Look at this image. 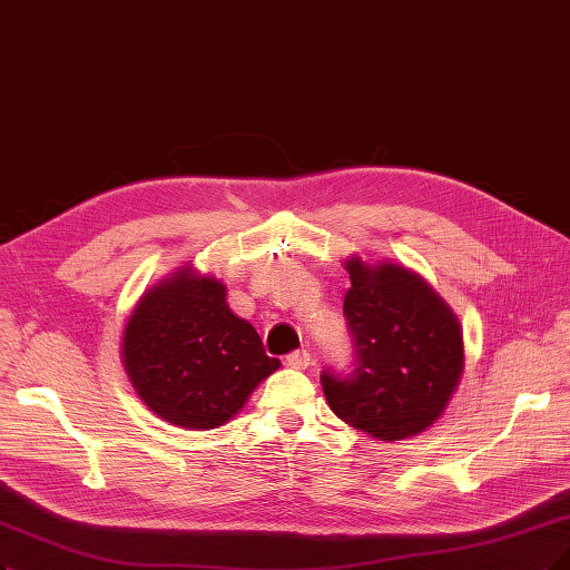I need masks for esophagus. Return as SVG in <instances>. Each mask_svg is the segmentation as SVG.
Wrapping results in <instances>:
<instances>
[{"label": "esophagus", "mask_w": 570, "mask_h": 570, "mask_svg": "<svg viewBox=\"0 0 570 570\" xmlns=\"http://www.w3.org/2000/svg\"><path fill=\"white\" fill-rule=\"evenodd\" d=\"M309 364H312V354L307 350H296L286 356V366L296 371H305Z\"/></svg>", "instance_id": "34e87169"}]
</instances>
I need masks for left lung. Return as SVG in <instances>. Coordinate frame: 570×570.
<instances>
[{
  "mask_svg": "<svg viewBox=\"0 0 570 570\" xmlns=\"http://www.w3.org/2000/svg\"><path fill=\"white\" fill-rule=\"evenodd\" d=\"M343 312L354 341V371H324L331 411L377 441L425 432L444 413L465 368L453 309L415 272L396 263L345 261Z\"/></svg>",
  "mask_w": 570,
  "mask_h": 570,
  "instance_id": "obj_1",
  "label": "left lung"
}]
</instances>
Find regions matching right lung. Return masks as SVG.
I'll use <instances>...</instances> for the list:
<instances>
[{
  "mask_svg": "<svg viewBox=\"0 0 570 570\" xmlns=\"http://www.w3.org/2000/svg\"><path fill=\"white\" fill-rule=\"evenodd\" d=\"M121 364L138 396L166 423L214 430L282 366L225 303V284L193 267L174 272L134 307Z\"/></svg>",
  "mask_w": 570,
  "mask_h": 570,
  "instance_id": "add662e5",
  "label": "right lung"
}]
</instances>
